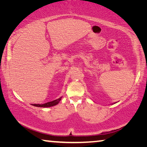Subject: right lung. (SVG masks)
Segmentation results:
<instances>
[{
    "instance_id": "add662e5",
    "label": "right lung",
    "mask_w": 147,
    "mask_h": 147,
    "mask_svg": "<svg viewBox=\"0 0 147 147\" xmlns=\"http://www.w3.org/2000/svg\"><path fill=\"white\" fill-rule=\"evenodd\" d=\"M61 99H62V97H60V98L56 99V100H53V101H51V102H47V103H45V104H42V105H39V104H33V106H34V107H53V106H55L58 104V102H60Z\"/></svg>"
}]
</instances>
